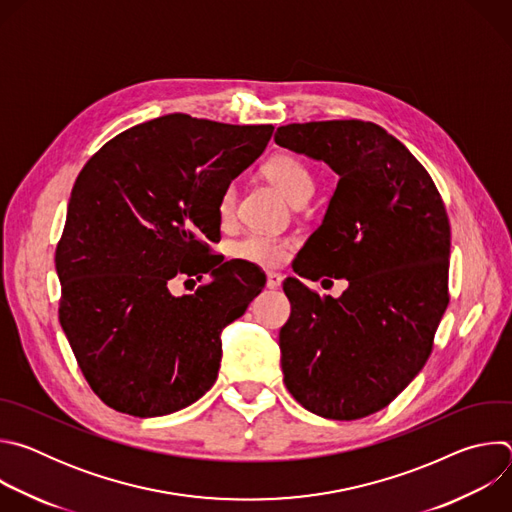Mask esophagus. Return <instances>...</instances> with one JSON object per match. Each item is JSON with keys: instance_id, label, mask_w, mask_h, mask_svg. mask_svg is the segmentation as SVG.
Listing matches in <instances>:
<instances>
[{"instance_id": "34e87169", "label": "esophagus", "mask_w": 512, "mask_h": 512, "mask_svg": "<svg viewBox=\"0 0 512 512\" xmlns=\"http://www.w3.org/2000/svg\"><path fill=\"white\" fill-rule=\"evenodd\" d=\"M281 281H283L281 273H275V271H269V273H267V287H269V289H279V287H281Z\"/></svg>"}]
</instances>
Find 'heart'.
Instances as JSON below:
<instances>
[{
    "label": "heart",
    "instance_id": "b5f03b06",
    "mask_svg": "<svg viewBox=\"0 0 512 512\" xmlns=\"http://www.w3.org/2000/svg\"><path fill=\"white\" fill-rule=\"evenodd\" d=\"M265 176L291 200L300 202L308 200L314 192V176L310 168L294 154H275L263 166ZM237 208V188L235 184H227L218 196V218L221 223H231ZM231 255L239 261L259 265V267H277L281 265L289 251L291 239L271 233H247L241 239L231 243Z\"/></svg>",
    "mask_w": 512,
    "mask_h": 512
}]
</instances>
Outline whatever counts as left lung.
I'll return each mask as SVG.
<instances>
[{
	"instance_id": "left-lung-1",
	"label": "left lung",
	"mask_w": 512,
	"mask_h": 512,
	"mask_svg": "<svg viewBox=\"0 0 512 512\" xmlns=\"http://www.w3.org/2000/svg\"><path fill=\"white\" fill-rule=\"evenodd\" d=\"M275 143L326 162L338 186L296 271L348 279L340 298L287 277L283 383L308 411L350 421L387 407L423 369L450 304V221L427 170L371 121L277 127Z\"/></svg>"
}]
</instances>
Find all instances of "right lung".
<instances>
[{
    "label": "right lung",
    "instance_id": "add662e5",
    "mask_svg": "<svg viewBox=\"0 0 512 512\" xmlns=\"http://www.w3.org/2000/svg\"><path fill=\"white\" fill-rule=\"evenodd\" d=\"M273 125L184 113L135 125L85 164L56 247L58 320L95 395L115 411L158 417L216 381L221 330L265 285L251 263L225 261L218 196L265 150ZM210 274L176 299V275Z\"/></svg>",
    "mask_w": 512,
    "mask_h": 512
}]
</instances>
